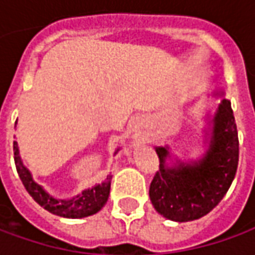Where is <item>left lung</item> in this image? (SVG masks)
<instances>
[{"label": "left lung", "mask_w": 255, "mask_h": 255, "mask_svg": "<svg viewBox=\"0 0 255 255\" xmlns=\"http://www.w3.org/2000/svg\"><path fill=\"white\" fill-rule=\"evenodd\" d=\"M207 124V148L198 159L182 161L172 155L168 144L155 147L159 171L150 184V200L166 219L189 222L204 217L219 204L235 179L239 138L231 101L224 98Z\"/></svg>", "instance_id": "8db88e82"}]
</instances>
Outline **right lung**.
<instances>
[{"label": "right lung", "mask_w": 255, "mask_h": 255, "mask_svg": "<svg viewBox=\"0 0 255 255\" xmlns=\"http://www.w3.org/2000/svg\"><path fill=\"white\" fill-rule=\"evenodd\" d=\"M121 150L118 147L115 154ZM13 155H15V165L16 171L19 173V178L26 187L27 193L34 198L37 204H40L44 210H47L54 215L62 217V218H86L97 214L108 201L111 190V179L112 175H108L107 179L101 183L94 184L89 189H84L82 193L76 194L72 198H57L52 197L48 191L44 189L43 186L34 182L31 176V172L24 166L23 161L19 154V147L17 141H13Z\"/></svg>", "instance_id": "obj_1"}]
</instances>
